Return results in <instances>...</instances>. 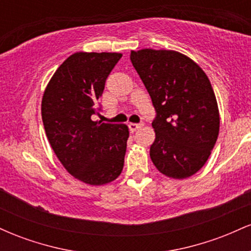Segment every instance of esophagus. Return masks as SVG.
<instances>
[{"label": "esophagus", "mask_w": 251, "mask_h": 251, "mask_svg": "<svg viewBox=\"0 0 251 251\" xmlns=\"http://www.w3.org/2000/svg\"><path fill=\"white\" fill-rule=\"evenodd\" d=\"M143 126H144V123H139V124L129 123V124H128V128H129V131H131V132H134V131H137L138 128L143 127Z\"/></svg>", "instance_id": "esophagus-1"}]
</instances>
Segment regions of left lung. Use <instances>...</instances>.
<instances>
[{"mask_svg": "<svg viewBox=\"0 0 251 251\" xmlns=\"http://www.w3.org/2000/svg\"><path fill=\"white\" fill-rule=\"evenodd\" d=\"M131 62L155 109V139L150 148L154 166L175 179L203 168L218 132L220 112L209 77L190 57L176 50L131 51Z\"/></svg>", "mask_w": 251, "mask_h": 251, "instance_id": "8db88e82", "label": "left lung"}]
</instances>
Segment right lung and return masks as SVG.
<instances>
[{"label":"right lung","instance_id":"add662e5","mask_svg":"<svg viewBox=\"0 0 251 251\" xmlns=\"http://www.w3.org/2000/svg\"><path fill=\"white\" fill-rule=\"evenodd\" d=\"M120 53L79 51L57 68L42 97L46 134L63 168L89 185H103L122 174L128 127L93 122L96 103Z\"/></svg>","mask_w":251,"mask_h":251}]
</instances>
